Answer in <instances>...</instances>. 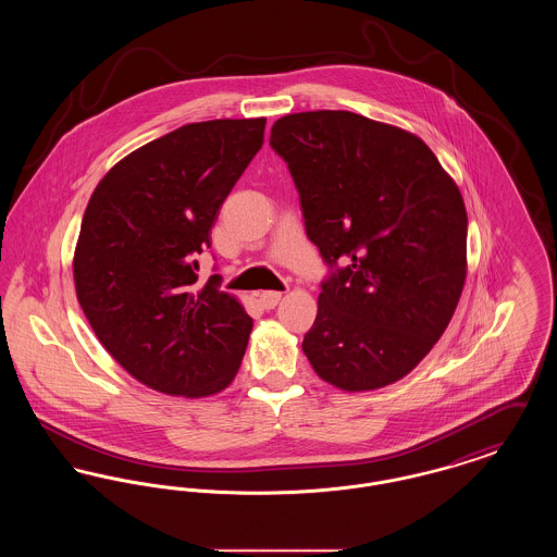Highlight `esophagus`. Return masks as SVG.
<instances>
[{
  "label": "esophagus",
  "instance_id": "1",
  "mask_svg": "<svg viewBox=\"0 0 557 557\" xmlns=\"http://www.w3.org/2000/svg\"><path fill=\"white\" fill-rule=\"evenodd\" d=\"M282 300V292H261L259 302L263 309H273Z\"/></svg>",
  "mask_w": 557,
  "mask_h": 557
}]
</instances>
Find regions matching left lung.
Segmentation results:
<instances>
[{
    "mask_svg": "<svg viewBox=\"0 0 557 557\" xmlns=\"http://www.w3.org/2000/svg\"><path fill=\"white\" fill-rule=\"evenodd\" d=\"M307 236L343 269L321 284L302 350L321 380L361 393L388 386L438 343L468 273L461 191L424 141L346 110L277 119Z\"/></svg>",
    "mask_w": 557,
    "mask_h": 557,
    "instance_id": "8db88e82",
    "label": "left lung"
}]
</instances>
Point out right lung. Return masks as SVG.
<instances>
[{
  "mask_svg": "<svg viewBox=\"0 0 557 557\" xmlns=\"http://www.w3.org/2000/svg\"><path fill=\"white\" fill-rule=\"evenodd\" d=\"M267 119L189 123L133 150L96 186L73 257L77 300L112 359L171 397L225 391L252 318L198 261L223 200L263 146Z\"/></svg>",
  "mask_w": 557,
  "mask_h": 557,
  "instance_id": "right-lung-1",
  "label": "right lung"
}]
</instances>
